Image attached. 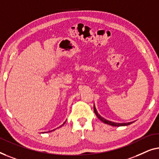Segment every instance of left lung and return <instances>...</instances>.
<instances>
[{
	"label": "left lung",
	"instance_id": "left-lung-1",
	"mask_svg": "<svg viewBox=\"0 0 159 159\" xmlns=\"http://www.w3.org/2000/svg\"><path fill=\"white\" fill-rule=\"evenodd\" d=\"M93 111H94V113L96 114V115L97 116V117L99 118V119L102 121L103 122H104V123L106 124H108V125H112V126H115V127H120V126H126V125H129L133 123V122H127V123H117V122H111V121H109V120H107L106 119H104V117H102L101 115H99V113L97 112V109H96V107L95 106H93Z\"/></svg>",
	"mask_w": 159,
	"mask_h": 159
}]
</instances>
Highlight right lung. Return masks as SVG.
Instances as JSON below:
<instances>
[{
	"label": "right lung",
	"mask_w": 159,
	"mask_h": 159,
	"mask_svg": "<svg viewBox=\"0 0 159 159\" xmlns=\"http://www.w3.org/2000/svg\"><path fill=\"white\" fill-rule=\"evenodd\" d=\"M64 123H66V122H64ZM64 123H63V124H62V125H61V126H62V125H64ZM61 126H60V127H61Z\"/></svg>",
	"instance_id": "1"
}]
</instances>
